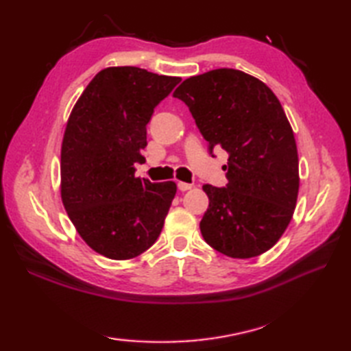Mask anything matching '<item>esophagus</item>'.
Wrapping results in <instances>:
<instances>
[{"mask_svg":"<svg viewBox=\"0 0 351 351\" xmlns=\"http://www.w3.org/2000/svg\"><path fill=\"white\" fill-rule=\"evenodd\" d=\"M193 185L189 184V182H178V189H180L181 191H187V190H191Z\"/></svg>","mask_w":351,"mask_h":351,"instance_id":"esophagus-1","label":"esophagus"}]
</instances>
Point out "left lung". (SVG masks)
<instances>
[{
	"instance_id": "left-lung-1",
	"label": "left lung",
	"mask_w": 351,
	"mask_h": 351,
	"mask_svg": "<svg viewBox=\"0 0 351 351\" xmlns=\"http://www.w3.org/2000/svg\"><path fill=\"white\" fill-rule=\"evenodd\" d=\"M197 128L229 154L226 187L204 185L210 206L200 232L223 255H263L285 232L299 195V155L279 99L263 81L237 69L190 77L176 88Z\"/></svg>"
}]
</instances>
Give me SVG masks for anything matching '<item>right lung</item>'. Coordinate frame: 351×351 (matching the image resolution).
Instances as JSON below:
<instances>
[{"instance_id":"add662e5","label":"right lung","mask_w":351,"mask_h":351,"mask_svg":"<svg viewBox=\"0 0 351 351\" xmlns=\"http://www.w3.org/2000/svg\"><path fill=\"white\" fill-rule=\"evenodd\" d=\"M180 77L134 66L102 69L72 108L62 143V200L77 232L99 255L132 259L160 237L173 181L136 178L146 125Z\"/></svg>"}]
</instances>
